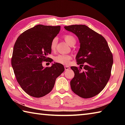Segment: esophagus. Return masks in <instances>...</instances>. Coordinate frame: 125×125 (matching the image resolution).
Returning <instances> with one entry per match:
<instances>
[{"label": "esophagus", "instance_id": "1", "mask_svg": "<svg viewBox=\"0 0 125 125\" xmlns=\"http://www.w3.org/2000/svg\"><path fill=\"white\" fill-rule=\"evenodd\" d=\"M64 69H65V71H67V70H68L69 69H70V67H69V66H64Z\"/></svg>", "mask_w": 125, "mask_h": 125}]
</instances>
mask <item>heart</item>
<instances>
[{
    "label": "heart",
    "instance_id": "obj_1",
    "mask_svg": "<svg viewBox=\"0 0 125 125\" xmlns=\"http://www.w3.org/2000/svg\"><path fill=\"white\" fill-rule=\"evenodd\" d=\"M65 42L68 44L69 45L72 46L74 45L76 43V39L73 35L71 34H65L63 36ZM58 39L57 37H54L52 40L50 44V48L52 51L56 50L57 45ZM72 58V56L69 54H60L57 55L54 57V60L55 62L58 63H60L63 65H67L71 59Z\"/></svg>",
    "mask_w": 125,
    "mask_h": 125
}]
</instances>
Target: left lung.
Returning a JSON list of instances; mask_svg holds the SVG:
<instances>
[{
    "mask_svg": "<svg viewBox=\"0 0 125 125\" xmlns=\"http://www.w3.org/2000/svg\"><path fill=\"white\" fill-rule=\"evenodd\" d=\"M64 29L77 35L80 43L75 58L80 67H71L74 73L71 89L81 98H92L103 90L110 78L113 54L105 38L86 25H73Z\"/></svg>",
    "mask_w": 125,
    "mask_h": 125,
    "instance_id": "8db88e82",
    "label": "left lung"
}]
</instances>
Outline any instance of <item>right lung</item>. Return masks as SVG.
<instances>
[{
    "instance_id": "obj_1",
    "label": "right lung",
    "mask_w": 125,
    "mask_h": 125,
    "mask_svg": "<svg viewBox=\"0 0 125 125\" xmlns=\"http://www.w3.org/2000/svg\"><path fill=\"white\" fill-rule=\"evenodd\" d=\"M60 30V26L37 25L22 33L15 43L11 65L18 83L29 95L41 98L48 94L64 71L58 63L42 66L43 62H52L47 57L51 53V42Z\"/></svg>"
}]
</instances>
